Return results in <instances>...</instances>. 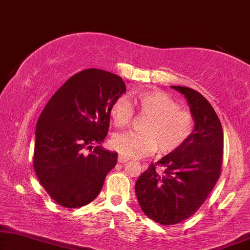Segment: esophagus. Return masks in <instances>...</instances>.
I'll return each mask as SVG.
<instances>
[{"instance_id": "obj_1", "label": "esophagus", "mask_w": 250, "mask_h": 250, "mask_svg": "<svg viewBox=\"0 0 250 250\" xmlns=\"http://www.w3.org/2000/svg\"><path fill=\"white\" fill-rule=\"evenodd\" d=\"M118 161L120 162V163H125V162H128V161H129V159H128V157L124 156V155H119V157H118Z\"/></svg>"}]
</instances>
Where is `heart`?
<instances>
[{
	"mask_svg": "<svg viewBox=\"0 0 250 250\" xmlns=\"http://www.w3.org/2000/svg\"><path fill=\"white\" fill-rule=\"evenodd\" d=\"M131 98L139 113L146 115L140 125L142 132L117 133L111 140L113 148L125 157H139L155 152L167 154L178 149L194 130L195 121L188 111L179 108L170 95L159 89L135 91ZM133 117V107L122 96L111 106L113 124L124 128Z\"/></svg>",
	"mask_w": 250,
	"mask_h": 250,
	"instance_id": "b5f03b06",
	"label": "heart"
}]
</instances>
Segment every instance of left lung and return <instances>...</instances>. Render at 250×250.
I'll return each instance as SVG.
<instances>
[{
  "instance_id": "left-lung-1",
  "label": "left lung",
  "mask_w": 250,
  "mask_h": 250,
  "mask_svg": "<svg viewBox=\"0 0 250 250\" xmlns=\"http://www.w3.org/2000/svg\"><path fill=\"white\" fill-rule=\"evenodd\" d=\"M171 87L187 100L195 128L178 149L150 164L135 186L143 212L162 226L194 215L219 180L223 160V130L212 105L189 87Z\"/></svg>"
}]
</instances>
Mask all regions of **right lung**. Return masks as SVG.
I'll return each instance as SVG.
<instances>
[{"mask_svg": "<svg viewBox=\"0 0 250 250\" xmlns=\"http://www.w3.org/2000/svg\"><path fill=\"white\" fill-rule=\"evenodd\" d=\"M125 93L119 76L87 69L72 76L48 101L36 125L34 168L56 204L77 208L100 194L118 161L117 153L100 144L107 135L112 104ZM93 145L97 147L91 151Z\"/></svg>", "mask_w": 250, "mask_h": 250, "instance_id": "obj_1", "label": "right lung"}]
</instances>
